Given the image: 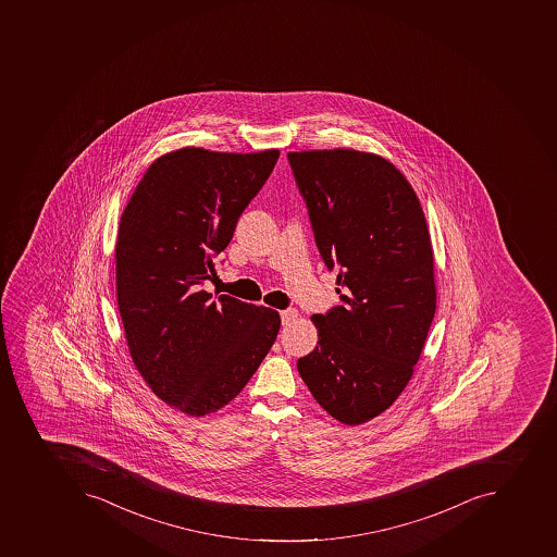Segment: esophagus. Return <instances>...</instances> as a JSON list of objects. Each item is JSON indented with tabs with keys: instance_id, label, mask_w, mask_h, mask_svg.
I'll return each instance as SVG.
<instances>
[{
	"instance_id": "obj_1",
	"label": "esophagus",
	"mask_w": 557,
	"mask_h": 557,
	"mask_svg": "<svg viewBox=\"0 0 557 557\" xmlns=\"http://www.w3.org/2000/svg\"><path fill=\"white\" fill-rule=\"evenodd\" d=\"M281 319L282 324H290V322H294V320L298 319V310H294V308H290V310L281 311Z\"/></svg>"
}]
</instances>
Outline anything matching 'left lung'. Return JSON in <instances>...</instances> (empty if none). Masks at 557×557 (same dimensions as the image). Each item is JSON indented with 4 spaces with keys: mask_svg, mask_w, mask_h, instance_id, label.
<instances>
[{
    "mask_svg": "<svg viewBox=\"0 0 557 557\" xmlns=\"http://www.w3.org/2000/svg\"><path fill=\"white\" fill-rule=\"evenodd\" d=\"M287 157L342 299L311 317L319 346L298 371L334 420L362 425L403 394L434 319L425 214L406 175L380 154L334 148Z\"/></svg>",
    "mask_w": 557,
    "mask_h": 557,
    "instance_id": "1",
    "label": "left lung"
}]
</instances>
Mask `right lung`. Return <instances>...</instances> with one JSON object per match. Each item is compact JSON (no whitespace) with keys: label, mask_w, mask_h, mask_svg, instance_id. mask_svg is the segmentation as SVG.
I'll use <instances>...</instances> for the list:
<instances>
[{"label":"right lung","mask_w":557,"mask_h":557,"mask_svg":"<svg viewBox=\"0 0 557 557\" xmlns=\"http://www.w3.org/2000/svg\"><path fill=\"white\" fill-rule=\"evenodd\" d=\"M278 154L175 149L148 166L120 218L116 301L132 362L188 417L235 399L281 329L272 308L200 289Z\"/></svg>","instance_id":"1"}]
</instances>
